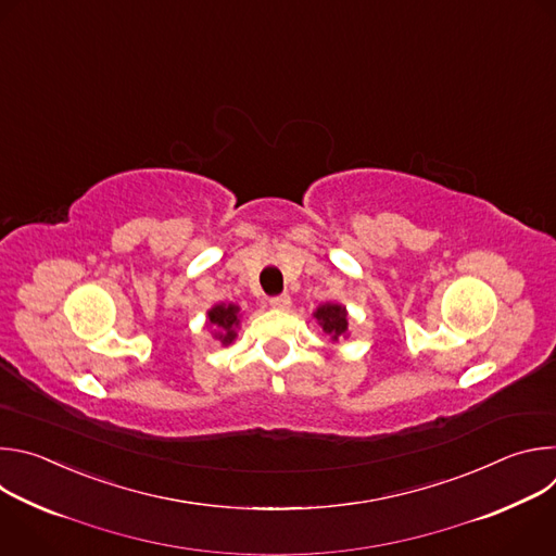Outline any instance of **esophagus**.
Returning a JSON list of instances; mask_svg holds the SVG:
<instances>
[{
  "label": "esophagus",
  "instance_id": "esophagus-1",
  "mask_svg": "<svg viewBox=\"0 0 556 556\" xmlns=\"http://www.w3.org/2000/svg\"><path fill=\"white\" fill-rule=\"evenodd\" d=\"M268 303H270V307H275V309H288L292 301H290L288 294H279V296H273Z\"/></svg>",
  "mask_w": 556,
  "mask_h": 556
}]
</instances>
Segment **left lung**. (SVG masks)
Instances as JSON below:
<instances>
[{
  "label": "left lung",
  "mask_w": 556,
  "mask_h": 556,
  "mask_svg": "<svg viewBox=\"0 0 556 556\" xmlns=\"http://www.w3.org/2000/svg\"><path fill=\"white\" fill-rule=\"evenodd\" d=\"M314 316H316V319H319V324L324 326V330H326L334 341L345 334V330H348V314H345V307H343V305L326 303V305H321L319 309L314 312Z\"/></svg>",
  "instance_id": "obj_1"
}]
</instances>
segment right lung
<instances>
[{"mask_svg": "<svg viewBox=\"0 0 556 556\" xmlns=\"http://www.w3.org/2000/svg\"><path fill=\"white\" fill-rule=\"evenodd\" d=\"M237 312H240V307L237 305H232V303H228V305H215L211 312H208V324L217 330L215 332V337L224 343V345H228V343H232V339H235V328H237V324H240V319H237Z\"/></svg>", "mask_w": 556, "mask_h": 556, "instance_id": "1", "label": "right lung"}]
</instances>
